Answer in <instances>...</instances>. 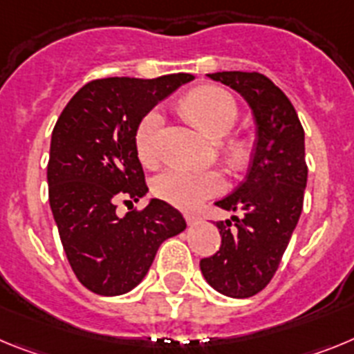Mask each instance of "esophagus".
I'll return each instance as SVG.
<instances>
[{"label":"esophagus","mask_w":354,"mask_h":354,"mask_svg":"<svg viewBox=\"0 0 354 354\" xmlns=\"http://www.w3.org/2000/svg\"><path fill=\"white\" fill-rule=\"evenodd\" d=\"M185 221L190 224V226H194V224L199 221V217L194 214H185Z\"/></svg>","instance_id":"obj_1"}]
</instances>
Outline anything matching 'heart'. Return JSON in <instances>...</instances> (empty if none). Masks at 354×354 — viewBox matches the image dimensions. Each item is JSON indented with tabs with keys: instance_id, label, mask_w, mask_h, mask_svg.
<instances>
[{
	"instance_id": "1",
	"label": "heart",
	"mask_w": 354,
	"mask_h": 354,
	"mask_svg": "<svg viewBox=\"0 0 354 354\" xmlns=\"http://www.w3.org/2000/svg\"><path fill=\"white\" fill-rule=\"evenodd\" d=\"M181 110L187 118L199 126L203 133L212 140H221L232 131L236 121L235 100L219 87H199L181 100ZM164 126L160 110H151L144 115L135 131L137 155L144 164L155 162L158 153V137ZM224 180L215 171H189V169H167L153 181V192L160 199L183 210H192L207 198L219 194Z\"/></svg>"
}]
</instances>
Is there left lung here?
I'll use <instances>...</instances> for the list:
<instances>
[{"mask_svg": "<svg viewBox=\"0 0 354 354\" xmlns=\"http://www.w3.org/2000/svg\"><path fill=\"white\" fill-rule=\"evenodd\" d=\"M207 76L244 97L257 128L248 176L215 203L223 210L242 212V217L217 221L219 251L199 262L214 290L244 299L272 279L299 221L308 176L305 131L288 97L267 76L242 71Z\"/></svg>", "mask_w": 354, "mask_h": 354, "instance_id": "8db88e82", "label": "left lung"}]
</instances>
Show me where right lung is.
I'll list each match as a JSON object with an SVG mask.
<instances>
[{
	"mask_svg": "<svg viewBox=\"0 0 354 354\" xmlns=\"http://www.w3.org/2000/svg\"><path fill=\"white\" fill-rule=\"evenodd\" d=\"M194 76L104 78L84 85L60 113L49 147V205L80 283L121 296L146 278L156 251L187 228L169 203L118 215L115 205L147 194L135 131L146 113Z\"/></svg>",
	"mask_w": 354,
	"mask_h": 354,
	"instance_id": "add662e5",
	"label": "right lung"
}]
</instances>
